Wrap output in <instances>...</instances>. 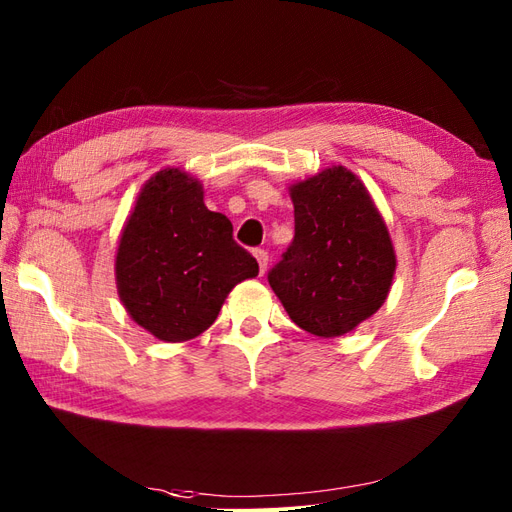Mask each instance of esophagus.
<instances>
[{
  "label": "esophagus",
  "instance_id": "obj_1",
  "mask_svg": "<svg viewBox=\"0 0 512 512\" xmlns=\"http://www.w3.org/2000/svg\"><path fill=\"white\" fill-rule=\"evenodd\" d=\"M255 259H257V264H259V270H262V275H264V270H266V266H268V250H264V248H255Z\"/></svg>",
  "mask_w": 512,
  "mask_h": 512
}]
</instances>
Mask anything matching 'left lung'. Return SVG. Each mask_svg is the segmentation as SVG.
Returning a JSON list of instances; mask_svg holds the SVG:
<instances>
[{
    "label": "left lung",
    "mask_w": 512,
    "mask_h": 512,
    "mask_svg": "<svg viewBox=\"0 0 512 512\" xmlns=\"http://www.w3.org/2000/svg\"><path fill=\"white\" fill-rule=\"evenodd\" d=\"M295 239L268 284L301 330L334 339L383 306L396 273L389 231L363 182L328 167L290 187Z\"/></svg>",
    "instance_id": "left-lung-1"
}]
</instances>
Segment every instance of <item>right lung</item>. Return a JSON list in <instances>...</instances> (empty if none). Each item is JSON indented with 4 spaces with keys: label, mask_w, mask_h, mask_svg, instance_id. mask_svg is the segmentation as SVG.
<instances>
[{
    "label": "right lung",
    "mask_w": 512,
    "mask_h": 512,
    "mask_svg": "<svg viewBox=\"0 0 512 512\" xmlns=\"http://www.w3.org/2000/svg\"><path fill=\"white\" fill-rule=\"evenodd\" d=\"M257 273L231 220L206 209L189 173L162 169L140 189L116 250L118 295L140 328L167 343L195 339L228 292Z\"/></svg>",
    "instance_id": "obj_1"
}]
</instances>
